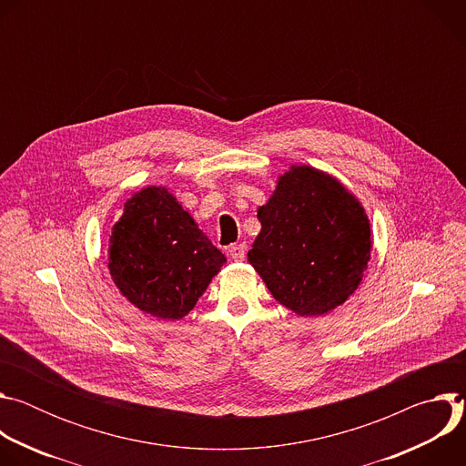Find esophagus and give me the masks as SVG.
Wrapping results in <instances>:
<instances>
[{"label": "esophagus", "mask_w": 466, "mask_h": 466, "mask_svg": "<svg viewBox=\"0 0 466 466\" xmlns=\"http://www.w3.org/2000/svg\"><path fill=\"white\" fill-rule=\"evenodd\" d=\"M228 252H230V258H232L234 261H241V259L245 258V254H247V245H245V243L232 245V247L228 248Z\"/></svg>", "instance_id": "34e87169"}]
</instances>
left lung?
<instances>
[{"instance_id": "1", "label": "left lung", "mask_w": 466, "mask_h": 466, "mask_svg": "<svg viewBox=\"0 0 466 466\" xmlns=\"http://www.w3.org/2000/svg\"><path fill=\"white\" fill-rule=\"evenodd\" d=\"M258 219L261 230L247 256L282 306L317 317L358 289L370 259V223L336 177L291 166Z\"/></svg>"}]
</instances>
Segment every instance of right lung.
<instances>
[{"mask_svg":"<svg viewBox=\"0 0 466 466\" xmlns=\"http://www.w3.org/2000/svg\"><path fill=\"white\" fill-rule=\"evenodd\" d=\"M108 241V271L121 295L167 320L187 315L227 261L164 186L132 195Z\"/></svg>","mask_w":466,"mask_h":466,"instance_id":"right-lung-1","label":"right lung"}]
</instances>
